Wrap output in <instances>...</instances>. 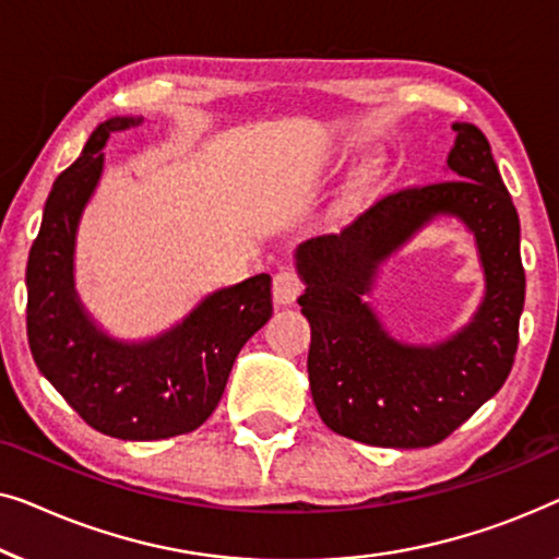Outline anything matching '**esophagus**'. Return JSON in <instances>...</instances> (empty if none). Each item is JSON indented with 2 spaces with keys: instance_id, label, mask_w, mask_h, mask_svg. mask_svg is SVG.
<instances>
[{
  "instance_id": "esophagus-1",
  "label": "esophagus",
  "mask_w": 559,
  "mask_h": 559,
  "mask_svg": "<svg viewBox=\"0 0 559 559\" xmlns=\"http://www.w3.org/2000/svg\"><path fill=\"white\" fill-rule=\"evenodd\" d=\"M304 283L298 278L294 269H281L276 276H273V304L283 309V306H294L298 294H301Z\"/></svg>"
}]
</instances>
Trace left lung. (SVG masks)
<instances>
[{
    "mask_svg": "<svg viewBox=\"0 0 559 559\" xmlns=\"http://www.w3.org/2000/svg\"><path fill=\"white\" fill-rule=\"evenodd\" d=\"M451 179L388 194L340 235L296 248L306 283L298 298L311 324L309 384L334 433L382 448H428L453 433L512 372L524 269L519 215L491 146L474 123H453ZM438 216L475 235L485 298L469 324L443 343L392 337L364 296L379 265Z\"/></svg>",
    "mask_w": 559,
    "mask_h": 559,
    "instance_id": "8db88e82",
    "label": "left lung"
}]
</instances>
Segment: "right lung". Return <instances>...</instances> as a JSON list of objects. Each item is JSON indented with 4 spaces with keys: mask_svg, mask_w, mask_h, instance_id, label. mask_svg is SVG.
Wrapping results in <instances>:
<instances>
[{
    "mask_svg": "<svg viewBox=\"0 0 559 559\" xmlns=\"http://www.w3.org/2000/svg\"><path fill=\"white\" fill-rule=\"evenodd\" d=\"M141 116H114L55 179L27 261V340L35 365L66 403L121 440H162L198 430L223 397L235 357L271 319V276L217 288L152 340L106 334L75 290V235L104 175V146Z\"/></svg>",
    "mask_w": 559,
    "mask_h": 559,
    "instance_id": "1",
    "label": "right lung"
}]
</instances>
